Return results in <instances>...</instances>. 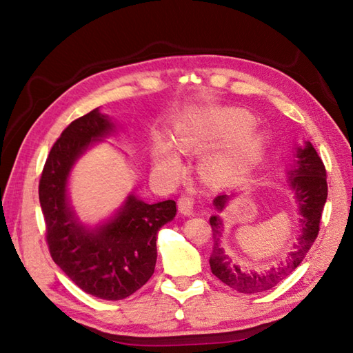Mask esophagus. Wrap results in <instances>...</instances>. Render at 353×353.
Masks as SVG:
<instances>
[{
	"mask_svg": "<svg viewBox=\"0 0 353 353\" xmlns=\"http://www.w3.org/2000/svg\"><path fill=\"white\" fill-rule=\"evenodd\" d=\"M194 206V199L191 196H182L179 199V211L183 215H191Z\"/></svg>",
	"mask_w": 353,
	"mask_h": 353,
	"instance_id": "1",
	"label": "esophagus"
}]
</instances>
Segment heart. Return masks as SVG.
I'll return each mask as SVG.
<instances>
[{"mask_svg":"<svg viewBox=\"0 0 353 353\" xmlns=\"http://www.w3.org/2000/svg\"><path fill=\"white\" fill-rule=\"evenodd\" d=\"M253 123V118L244 110H214L211 114L197 118L194 123H186L179 127L174 134V145L179 152L191 153L209 139L238 134L226 154L209 157L206 161V168L209 171H216L230 162L249 161L258 153L261 134L252 129ZM154 170L157 174L168 179L181 174V157L167 142H162L156 147Z\"/></svg>","mask_w":353,"mask_h":353,"instance_id":"1","label":"heart"}]
</instances>
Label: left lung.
<instances>
[{"label":"left lung","instance_id":"obj_1","mask_svg":"<svg viewBox=\"0 0 353 353\" xmlns=\"http://www.w3.org/2000/svg\"><path fill=\"white\" fill-rule=\"evenodd\" d=\"M296 157V165H292L288 171V185L294 191L299 212L302 215V234L299 235L296 250L290 253L288 259L283 264L277 268H270L268 272L264 273L244 272L224 253L223 247L220 245L223 230L221 219L219 215H212L209 219L214 232V249L211 259H209V265H211L212 273L228 287L239 292H245V294H253V292L273 288L274 285L290 276L301 265L305 254L308 253L311 245L316 241L320 230L321 212H323L327 199L326 168L311 142H305V147H299ZM229 200L230 196H228V194H221V196L215 197L214 206L216 211L221 212Z\"/></svg>","mask_w":353,"mask_h":353}]
</instances>
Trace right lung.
I'll list each match as a JSON object with an SVG mask.
<instances>
[{
  "label": "right lung",
  "instance_id": "1",
  "mask_svg": "<svg viewBox=\"0 0 353 353\" xmlns=\"http://www.w3.org/2000/svg\"><path fill=\"white\" fill-rule=\"evenodd\" d=\"M114 129L99 108L77 118L54 142L39 181L52 261L79 288L104 301H121L147 283L154 273L157 232L177 212L174 200L148 205L130 194L100 226L89 229L79 221L66 194L71 168L92 142Z\"/></svg>",
  "mask_w": 353,
  "mask_h": 353
}]
</instances>
